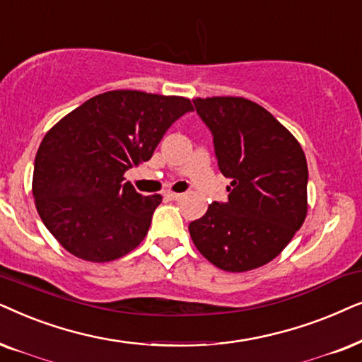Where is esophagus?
Returning a JSON list of instances; mask_svg holds the SVG:
<instances>
[{"instance_id": "1", "label": "esophagus", "mask_w": 362, "mask_h": 362, "mask_svg": "<svg viewBox=\"0 0 362 362\" xmlns=\"http://www.w3.org/2000/svg\"><path fill=\"white\" fill-rule=\"evenodd\" d=\"M165 197H167V199H170V200H178V199H182V194H175V192H167Z\"/></svg>"}]
</instances>
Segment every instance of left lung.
<instances>
[{
    "label": "left lung",
    "mask_w": 362,
    "mask_h": 362,
    "mask_svg": "<svg viewBox=\"0 0 362 362\" xmlns=\"http://www.w3.org/2000/svg\"><path fill=\"white\" fill-rule=\"evenodd\" d=\"M214 136L228 202H214L189 225L195 247L215 267L242 273L283 252L308 211V163L300 142L267 109L243 98L195 99Z\"/></svg>",
    "instance_id": "obj_1"
}]
</instances>
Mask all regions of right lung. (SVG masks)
<instances>
[{"mask_svg":"<svg viewBox=\"0 0 362 362\" xmlns=\"http://www.w3.org/2000/svg\"><path fill=\"white\" fill-rule=\"evenodd\" d=\"M189 99L109 90L86 100L42 139L33 195L42 223L86 262L117 259L146 238L160 195L144 197L124 173L147 162Z\"/></svg>","mask_w":362,"mask_h":362,"instance_id":"right-lung-1","label":"right lung"}]
</instances>
